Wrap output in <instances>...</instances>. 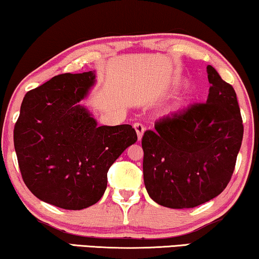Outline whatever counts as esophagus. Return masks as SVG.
<instances>
[{"label": "esophagus", "mask_w": 259, "mask_h": 259, "mask_svg": "<svg viewBox=\"0 0 259 259\" xmlns=\"http://www.w3.org/2000/svg\"><path fill=\"white\" fill-rule=\"evenodd\" d=\"M134 128H136V131H137V134H138V139H139V141L141 140L142 139V136H144V132H145V126L142 125V123H140V122H136L134 123Z\"/></svg>", "instance_id": "1"}]
</instances>
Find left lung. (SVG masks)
<instances>
[{"label": "left lung", "instance_id": "8db88e82", "mask_svg": "<svg viewBox=\"0 0 259 259\" xmlns=\"http://www.w3.org/2000/svg\"><path fill=\"white\" fill-rule=\"evenodd\" d=\"M207 102L157 120L142 137L149 197L171 209L194 208L226 189L243 139L234 88L211 65Z\"/></svg>", "mask_w": 259, "mask_h": 259}]
</instances>
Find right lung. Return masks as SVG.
I'll return each mask as SVG.
<instances>
[{"instance_id":"1","label":"right lung","mask_w":259,"mask_h":259,"mask_svg":"<svg viewBox=\"0 0 259 259\" xmlns=\"http://www.w3.org/2000/svg\"><path fill=\"white\" fill-rule=\"evenodd\" d=\"M96 71L58 74L29 91L14 130L22 178L37 198L69 210L98 202L107 171L138 140L131 125L98 126L88 107Z\"/></svg>"}]
</instances>
